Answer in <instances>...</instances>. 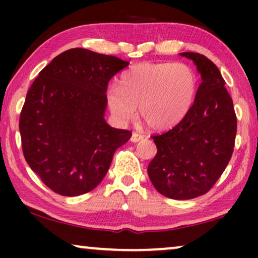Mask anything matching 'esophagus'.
I'll use <instances>...</instances> for the list:
<instances>
[{
  "label": "esophagus",
  "instance_id": "34e87169",
  "mask_svg": "<svg viewBox=\"0 0 258 258\" xmlns=\"http://www.w3.org/2000/svg\"><path fill=\"white\" fill-rule=\"evenodd\" d=\"M144 139V136L142 135V134H139V133H133L132 135V139H130V141L134 143L136 142H140V141H142Z\"/></svg>",
  "mask_w": 258,
  "mask_h": 258
}]
</instances>
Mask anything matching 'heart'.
I'll return each mask as SVG.
<instances>
[{
	"mask_svg": "<svg viewBox=\"0 0 258 258\" xmlns=\"http://www.w3.org/2000/svg\"><path fill=\"white\" fill-rule=\"evenodd\" d=\"M199 77L184 63H141L122 74L118 88L107 91L108 107L114 117L128 123L136 108L150 128L162 130L175 125L195 101Z\"/></svg>",
	"mask_w": 258,
	"mask_h": 258,
	"instance_id": "obj_1",
	"label": "heart"
}]
</instances>
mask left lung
Here are the masks:
<instances>
[{
	"instance_id": "obj_1",
	"label": "left lung",
	"mask_w": 258,
	"mask_h": 258,
	"mask_svg": "<svg viewBox=\"0 0 258 258\" xmlns=\"http://www.w3.org/2000/svg\"><path fill=\"white\" fill-rule=\"evenodd\" d=\"M181 55L192 59L202 83L181 122L151 136L157 154L148 165V175L162 195L191 200L209 191L227 168L235 147L237 118L216 64L199 52Z\"/></svg>"
}]
</instances>
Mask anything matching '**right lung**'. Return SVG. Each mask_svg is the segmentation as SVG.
Returning <instances> with one entry per match:
<instances>
[{
  "mask_svg": "<svg viewBox=\"0 0 258 258\" xmlns=\"http://www.w3.org/2000/svg\"><path fill=\"white\" fill-rule=\"evenodd\" d=\"M129 62L88 49L63 51L41 70L20 115L22 150L31 170L62 196L91 191L132 132L107 124L108 83Z\"/></svg>",
  "mask_w": 258,
  "mask_h": 258,
  "instance_id": "obj_1",
  "label": "right lung"
}]
</instances>
